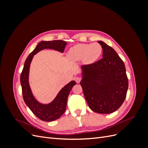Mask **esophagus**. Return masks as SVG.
I'll return each mask as SVG.
<instances>
[{"label": "esophagus", "instance_id": "esophagus-1", "mask_svg": "<svg viewBox=\"0 0 148 148\" xmlns=\"http://www.w3.org/2000/svg\"><path fill=\"white\" fill-rule=\"evenodd\" d=\"M75 82H77V83H79L80 82H81L82 78L80 77H76L75 78Z\"/></svg>", "mask_w": 148, "mask_h": 148}]
</instances>
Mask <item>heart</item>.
<instances>
[{
	"label": "heart",
	"instance_id": "b5f03b06",
	"mask_svg": "<svg viewBox=\"0 0 148 148\" xmlns=\"http://www.w3.org/2000/svg\"><path fill=\"white\" fill-rule=\"evenodd\" d=\"M102 52V48L99 43L79 44L70 49L69 58L73 61L83 59L86 63H92L99 58Z\"/></svg>",
	"mask_w": 148,
	"mask_h": 148
}]
</instances>
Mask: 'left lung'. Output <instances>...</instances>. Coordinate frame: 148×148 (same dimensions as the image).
<instances>
[{
	"instance_id": "obj_1",
	"label": "left lung",
	"mask_w": 148,
	"mask_h": 148,
	"mask_svg": "<svg viewBox=\"0 0 148 148\" xmlns=\"http://www.w3.org/2000/svg\"><path fill=\"white\" fill-rule=\"evenodd\" d=\"M102 59L83 65L80 82L89 107L99 114H110L122 105L128 87L123 60L114 49L102 41Z\"/></svg>"
}]
</instances>
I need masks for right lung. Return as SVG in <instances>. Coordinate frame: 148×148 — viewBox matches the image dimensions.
<instances>
[{
    "mask_svg": "<svg viewBox=\"0 0 148 148\" xmlns=\"http://www.w3.org/2000/svg\"><path fill=\"white\" fill-rule=\"evenodd\" d=\"M67 43L62 40L40 42L34 50L28 56L25 60L23 69L20 76L22 94L25 104L38 118L45 122H51L60 118L66 110L67 99L73 86L77 84L71 81L62 88L55 99L49 104H42L34 99L31 92L28 83L29 66L33 56L44 49H52L63 52Z\"/></svg>",
    "mask_w": 148,
    "mask_h": 148,
    "instance_id": "right-lung-1",
    "label": "right lung"
}]
</instances>
